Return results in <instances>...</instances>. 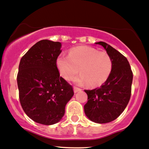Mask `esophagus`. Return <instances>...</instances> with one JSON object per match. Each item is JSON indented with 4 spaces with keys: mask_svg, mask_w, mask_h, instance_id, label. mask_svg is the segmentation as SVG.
Returning <instances> with one entry per match:
<instances>
[{
    "mask_svg": "<svg viewBox=\"0 0 149 149\" xmlns=\"http://www.w3.org/2000/svg\"><path fill=\"white\" fill-rule=\"evenodd\" d=\"M73 91H74V93H77V92H79V91H81V89L79 88L74 86V87H73Z\"/></svg>",
    "mask_w": 149,
    "mask_h": 149,
    "instance_id": "1",
    "label": "esophagus"
}]
</instances>
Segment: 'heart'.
<instances>
[{
	"mask_svg": "<svg viewBox=\"0 0 149 149\" xmlns=\"http://www.w3.org/2000/svg\"><path fill=\"white\" fill-rule=\"evenodd\" d=\"M56 66L61 76L69 81L79 72L74 82L79 85L88 84L98 87L110 77L113 61L106 51H98L88 46H79L70 50L68 56L60 55L56 59Z\"/></svg>",
	"mask_w": 149,
	"mask_h": 149,
	"instance_id": "b5f03b06",
	"label": "heart"
}]
</instances>
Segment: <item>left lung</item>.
<instances>
[{
  "label": "left lung",
  "mask_w": 149,
  "mask_h": 149,
  "mask_svg": "<svg viewBox=\"0 0 149 149\" xmlns=\"http://www.w3.org/2000/svg\"><path fill=\"white\" fill-rule=\"evenodd\" d=\"M102 46L113 61V70L109 79L99 88L84 90L88 101L84 112L88 118L98 123L116 119L127 106L131 98L133 73L127 58L105 42L95 43Z\"/></svg>",
  "instance_id": "8db88e82"
}]
</instances>
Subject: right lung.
Returning <instances> with one entry per match:
<instances>
[{"mask_svg": "<svg viewBox=\"0 0 149 149\" xmlns=\"http://www.w3.org/2000/svg\"><path fill=\"white\" fill-rule=\"evenodd\" d=\"M61 48L60 42L40 40L21 58L18 67L21 105L30 118L40 124L60 121L65 105L74 94L73 87L61 77L56 66Z\"/></svg>", "mask_w": 149, "mask_h": 149, "instance_id": "obj_1", "label": "right lung"}]
</instances>
